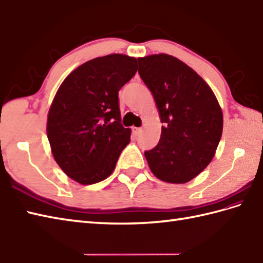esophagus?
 <instances>
[{
  "label": "esophagus",
  "instance_id": "obj_1",
  "mask_svg": "<svg viewBox=\"0 0 263 263\" xmlns=\"http://www.w3.org/2000/svg\"><path fill=\"white\" fill-rule=\"evenodd\" d=\"M142 133V128H138V127H133V134L135 136H138L139 134Z\"/></svg>",
  "mask_w": 263,
  "mask_h": 263
}]
</instances>
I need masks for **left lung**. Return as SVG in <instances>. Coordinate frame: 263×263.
Returning <instances> with one entry per match:
<instances>
[{
	"label": "left lung",
	"mask_w": 263,
	"mask_h": 263,
	"mask_svg": "<svg viewBox=\"0 0 263 263\" xmlns=\"http://www.w3.org/2000/svg\"><path fill=\"white\" fill-rule=\"evenodd\" d=\"M137 60L163 124L158 145L144 152L149 169L165 183L185 184L214 157L222 134L221 108L210 86L177 58L153 54Z\"/></svg>",
	"instance_id": "obj_1"
}]
</instances>
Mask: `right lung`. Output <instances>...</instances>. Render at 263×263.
I'll return each instance as SVG.
<instances>
[{"label":"right lung","mask_w":263,"mask_h":263,"mask_svg":"<svg viewBox=\"0 0 263 263\" xmlns=\"http://www.w3.org/2000/svg\"><path fill=\"white\" fill-rule=\"evenodd\" d=\"M136 71L135 58L100 57L74 69L59 87L47 115V138L59 167L77 183L108 178L129 144L118 93Z\"/></svg>","instance_id":"right-lung-1"}]
</instances>
